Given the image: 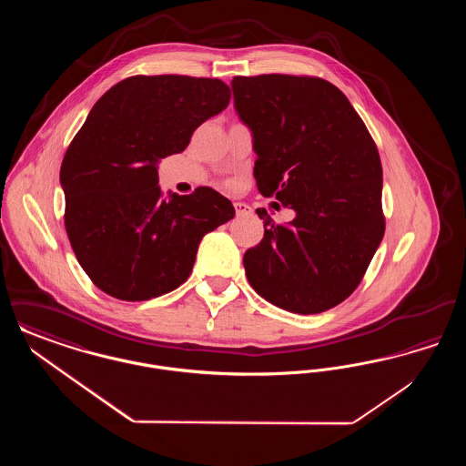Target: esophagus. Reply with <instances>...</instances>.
Masks as SVG:
<instances>
[{"label": "esophagus", "instance_id": "34e87169", "mask_svg": "<svg viewBox=\"0 0 466 466\" xmlns=\"http://www.w3.org/2000/svg\"><path fill=\"white\" fill-rule=\"evenodd\" d=\"M234 209H236L238 217H246V215L253 213V209L246 202H234Z\"/></svg>", "mask_w": 466, "mask_h": 466}]
</instances>
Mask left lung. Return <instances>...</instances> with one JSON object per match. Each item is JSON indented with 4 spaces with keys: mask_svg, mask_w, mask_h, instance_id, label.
<instances>
[{
    "mask_svg": "<svg viewBox=\"0 0 466 466\" xmlns=\"http://www.w3.org/2000/svg\"><path fill=\"white\" fill-rule=\"evenodd\" d=\"M234 105L253 133L262 196L295 209L266 211L264 239L244 253L253 289L281 309L318 314L346 300L384 236L382 166L348 97L318 76H234Z\"/></svg>",
    "mask_w": 466,
    "mask_h": 466,
    "instance_id": "8db88e82",
    "label": "left lung"
}]
</instances>
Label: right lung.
Returning a JSON list of instances; mask_svg holds the SVG:
<instances>
[{
	"instance_id": "right-lung-1",
	"label": "right lung",
	"mask_w": 466,
	"mask_h": 466,
	"mask_svg": "<svg viewBox=\"0 0 466 466\" xmlns=\"http://www.w3.org/2000/svg\"><path fill=\"white\" fill-rule=\"evenodd\" d=\"M228 101L218 78L136 75L94 105L67 147L61 185L69 243L97 289L127 302L177 289L204 234L234 218L230 200L209 187L162 199L157 173Z\"/></svg>"
}]
</instances>
